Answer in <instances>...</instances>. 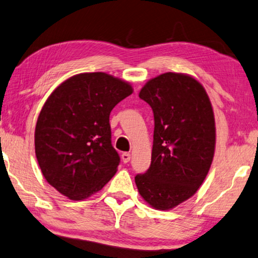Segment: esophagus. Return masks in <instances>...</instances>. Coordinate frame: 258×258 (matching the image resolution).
<instances>
[{
    "label": "esophagus",
    "instance_id": "34e87169",
    "mask_svg": "<svg viewBox=\"0 0 258 258\" xmlns=\"http://www.w3.org/2000/svg\"><path fill=\"white\" fill-rule=\"evenodd\" d=\"M130 158H132V156H130L129 152L122 153V161H123L124 164H126V162L130 161Z\"/></svg>",
    "mask_w": 258,
    "mask_h": 258
}]
</instances>
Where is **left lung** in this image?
<instances>
[{
  "label": "left lung",
  "instance_id": "8db88e82",
  "mask_svg": "<svg viewBox=\"0 0 258 258\" xmlns=\"http://www.w3.org/2000/svg\"><path fill=\"white\" fill-rule=\"evenodd\" d=\"M154 133L151 165L135 176L138 192L157 210H170L195 195L211 167L216 124L203 85L185 74L166 73L143 86Z\"/></svg>",
  "mask_w": 258,
  "mask_h": 258
}]
</instances>
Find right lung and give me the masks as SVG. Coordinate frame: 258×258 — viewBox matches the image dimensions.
Here are the masks:
<instances>
[{
  "label": "right lung",
  "instance_id": "1",
  "mask_svg": "<svg viewBox=\"0 0 258 258\" xmlns=\"http://www.w3.org/2000/svg\"><path fill=\"white\" fill-rule=\"evenodd\" d=\"M133 86L105 73L66 79L38 116L34 148L46 181L73 201L96 194L116 173L120 157L110 141L109 114Z\"/></svg>",
  "mask_w": 258,
  "mask_h": 258
}]
</instances>
